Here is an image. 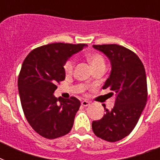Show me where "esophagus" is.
Here are the masks:
<instances>
[{"instance_id":"obj_1","label":"esophagus","mask_w":160,"mask_h":160,"mask_svg":"<svg viewBox=\"0 0 160 160\" xmlns=\"http://www.w3.org/2000/svg\"><path fill=\"white\" fill-rule=\"evenodd\" d=\"M81 105H82L83 106H88V105H90V102L87 101V100H82V101H81Z\"/></svg>"}]
</instances>
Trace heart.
Returning a JSON list of instances; mask_svg holds the SVG:
<instances>
[{
    "instance_id": "b5f03b06",
    "label": "heart",
    "mask_w": 160,
    "mask_h": 160,
    "mask_svg": "<svg viewBox=\"0 0 160 160\" xmlns=\"http://www.w3.org/2000/svg\"><path fill=\"white\" fill-rule=\"evenodd\" d=\"M88 60L91 65L93 69H96L100 66H105V59L100 54L98 53H93L90 54L88 56ZM74 68H75V61L70 59L68 60L65 62V65H64V69H65V72L66 75H71L74 71Z\"/></svg>"
}]
</instances>
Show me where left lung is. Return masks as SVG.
<instances>
[{
    "mask_svg": "<svg viewBox=\"0 0 160 160\" xmlns=\"http://www.w3.org/2000/svg\"><path fill=\"white\" fill-rule=\"evenodd\" d=\"M106 55L111 71L103 89L115 95V103L102 119L92 122L93 132L109 142H116L129 135L138 123L147 101V80L143 63L138 55L116 44L93 46Z\"/></svg>",
    "mask_w": 160,
    "mask_h": 160,
    "instance_id": "left-lung-1",
    "label": "left lung"
}]
</instances>
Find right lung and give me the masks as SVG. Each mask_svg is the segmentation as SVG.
Returning <instances> with one entry per match:
<instances>
[{"label": "right lung", "instance_id": "add662e5", "mask_svg": "<svg viewBox=\"0 0 160 160\" xmlns=\"http://www.w3.org/2000/svg\"><path fill=\"white\" fill-rule=\"evenodd\" d=\"M85 44L52 43L31 51L24 60L18 77V90L24 114L40 135L52 139L72 129L80 101L75 97L61 99L54 95L57 83L65 80L64 65Z\"/></svg>", "mask_w": 160, "mask_h": 160}]
</instances>
